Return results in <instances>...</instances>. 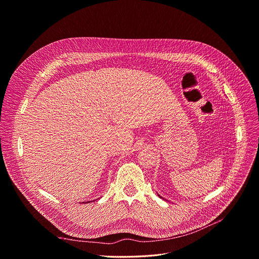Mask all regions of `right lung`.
<instances>
[{
	"instance_id": "1",
	"label": "right lung",
	"mask_w": 259,
	"mask_h": 259,
	"mask_svg": "<svg viewBox=\"0 0 259 259\" xmlns=\"http://www.w3.org/2000/svg\"><path fill=\"white\" fill-rule=\"evenodd\" d=\"M88 202H89V201H88Z\"/></svg>"
}]
</instances>
